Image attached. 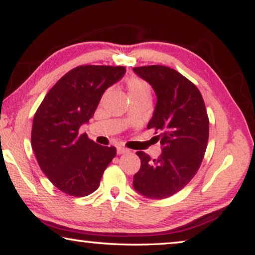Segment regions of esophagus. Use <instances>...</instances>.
I'll return each instance as SVG.
<instances>
[{"instance_id":"obj_1","label":"esophagus","mask_w":255,"mask_h":255,"mask_svg":"<svg viewBox=\"0 0 255 255\" xmlns=\"http://www.w3.org/2000/svg\"><path fill=\"white\" fill-rule=\"evenodd\" d=\"M128 150L126 149V147L124 146H117V153L118 154H124V153H127Z\"/></svg>"}]
</instances>
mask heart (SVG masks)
Returning <instances> with one entry per match:
<instances>
[{
    "mask_svg": "<svg viewBox=\"0 0 255 255\" xmlns=\"http://www.w3.org/2000/svg\"><path fill=\"white\" fill-rule=\"evenodd\" d=\"M127 88L129 97L130 96H142V95H149L150 96V87L143 80L132 78L129 79L127 82Z\"/></svg>",
    "mask_w": 255,
    "mask_h": 255,
    "instance_id": "1",
    "label": "heart"
}]
</instances>
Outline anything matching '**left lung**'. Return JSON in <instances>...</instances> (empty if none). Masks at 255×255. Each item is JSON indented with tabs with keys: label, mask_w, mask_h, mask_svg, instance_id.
Returning a JSON list of instances; mask_svg holds the SVG:
<instances>
[{
	"label": "left lung",
	"mask_w": 255,
	"mask_h": 255,
	"mask_svg": "<svg viewBox=\"0 0 255 255\" xmlns=\"http://www.w3.org/2000/svg\"><path fill=\"white\" fill-rule=\"evenodd\" d=\"M132 71L157 96L147 128L160 131L161 145V154L153 160L136 152L140 168L132 185L146 198L164 199L183 189L199 169L210 131L207 111L198 88L173 68L151 65Z\"/></svg>",
	"instance_id": "obj_1"
}]
</instances>
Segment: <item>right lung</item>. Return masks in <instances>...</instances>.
<instances>
[{
	"label": "right lung",
	"mask_w": 255,
	"mask_h": 255,
	"mask_svg": "<svg viewBox=\"0 0 255 255\" xmlns=\"http://www.w3.org/2000/svg\"><path fill=\"white\" fill-rule=\"evenodd\" d=\"M125 73L123 66L75 67L57 81L37 109L32 147L40 168L60 191L85 197L100 187L117 150L93 142L79 129L93 118L104 91Z\"/></svg>",
	"instance_id": "1"
}]
</instances>
